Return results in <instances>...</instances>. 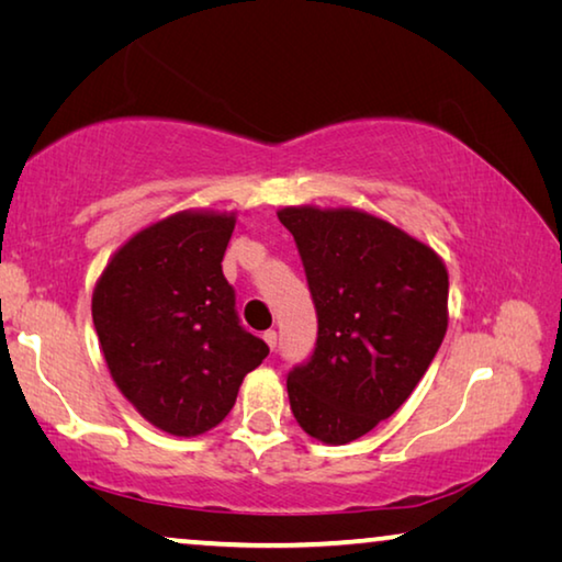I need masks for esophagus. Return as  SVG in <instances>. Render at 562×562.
<instances>
[{
	"instance_id": "esophagus-1",
	"label": "esophagus",
	"mask_w": 562,
	"mask_h": 562,
	"mask_svg": "<svg viewBox=\"0 0 562 562\" xmlns=\"http://www.w3.org/2000/svg\"><path fill=\"white\" fill-rule=\"evenodd\" d=\"M262 339L268 341V347H270V349L278 347V331H274V329H268V331H265Z\"/></svg>"
}]
</instances>
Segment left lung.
I'll list each match as a JSON object with an SVG mask.
<instances>
[{"mask_svg":"<svg viewBox=\"0 0 562 562\" xmlns=\"http://www.w3.org/2000/svg\"><path fill=\"white\" fill-rule=\"evenodd\" d=\"M317 310V345L288 374L312 439L341 446L402 406L449 327V272L429 245L355 207H282Z\"/></svg>","mask_w":562,"mask_h":562,"instance_id":"8db88e82","label":"left lung"}]
</instances>
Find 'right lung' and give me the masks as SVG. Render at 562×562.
<instances>
[{"instance_id":"add662e5","label":"right lung","mask_w":562,"mask_h":562,"mask_svg":"<svg viewBox=\"0 0 562 562\" xmlns=\"http://www.w3.org/2000/svg\"><path fill=\"white\" fill-rule=\"evenodd\" d=\"M235 213L183 211L121 245L93 288L109 372L136 412L173 436L211 431L270 355L223 274Z\"/></svg>"}]
</instances>
